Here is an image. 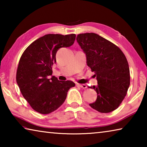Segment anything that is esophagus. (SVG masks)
I'll use <instances>...</instances> for the list:
<instances>
[{
  "label": "esophagus",
  "instance_id": "esophagus-1",
  "mask_svg": "<svg viewBox=\"0 0 147 147\" xmlns=\"http://www.w3.org/2000/svg\"><path fill=\"white\" fill-rule=\"evenodd\" d=\"M76 86L80 87V88H82V89H86V88H87V86L86 85V84H77Z\"/></svg>",
  "mask_w": 147,
  "mask_h": 147
}]
</instances>
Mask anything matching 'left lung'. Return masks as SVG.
Listing matches in <instances>:
<instances>
[{
    "instance_id": "left-lung-1",
    "label": "left lung",
    "mask_w": 147,
    "mask_h": 147,
    "mask_svg": "<svg viewBox=\"0 0 147 147\" xmlns=\"http://www.w3.org/2000/svg\"><path fill=\"white\" fill-rule=\"evenodd\" d=\"M76 40L97 80V86L89 87L97 93L96 101L89 106L100 113L114 111L125 98L130 86V69L125 55L115 44L96 34H78Z\"/></svg>"
}]
</instances>
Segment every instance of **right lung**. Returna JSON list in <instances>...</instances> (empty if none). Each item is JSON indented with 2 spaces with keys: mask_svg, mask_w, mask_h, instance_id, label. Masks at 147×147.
I'll return each instance as SVG.
<instances>
[{
  "mask_svg": "<svg viewBox=\"0 0 147 147\" xmlns=\"http://www.w3.org/2000/svg\"><path fill=\"white\" fill-rule=\"evenodd\" d=\"M76 35L47 34L32 43L19 59L16 81L23 97L32 108L41 114L56 110L65 102L72 81H59L53 74L56 54L62 47H69Z\"/></svg>",
  "mask_w": 147,
  "mask_h": 147,
  "instance_id": "add662e5",
  "label": "right lung"
}]
</instances>
